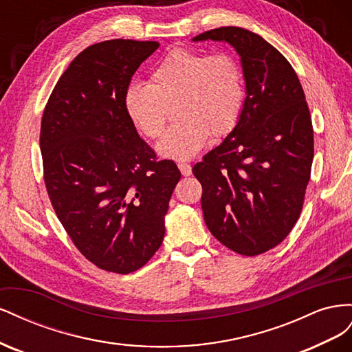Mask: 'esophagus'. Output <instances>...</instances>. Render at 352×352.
Listing matches in <instances>:
<instances>
[{"instance_id":"esophagus-1","label":"esophagus","mask_w":352,"mask_h":352,"mask_svg":"<svg viewBox=\"0 0 352 352\" xmlns=\"http://www.w3.org/2000/svg\"><path fill=\"white\" fill-rule=\"evenodd\" d=\"M177 167H179V170H180V173H182L184 176H189L190 173H192V167H190V164H188V163L179 162V163H177Z\"/></svg>"}]
</instances>
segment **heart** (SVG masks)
<instances>
[{
    "label": "heart",
    "mask_w": 352,
    "mask_h": 352,
    "mask_svg": "<svg viewBox=\"0 0 352 352\" xmlns=\"http://www.w3.org/2000/svg\"><path fill=\"white\" fill-rule=\"evenodd\" d=\"M245 104L243 73L229 52L175 48L151 72V83H132L124 94L131 122L150 140L163 135L170 109L173 124L157 145L163 157L186 160L204 148L211 135H228Z\"/></svg>",
    "instance_id": "b5f03b06"
}]
</instances>
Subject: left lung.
<instances>
[{
	"mask_svg": "<svg viewBox=\"0 0 352 352\" xmlns=\"http://www.w3.org/2000/svg\"><path fill=\"white\" fill-rule=\"evenodd\" d=\"M207 39L236 50L247 97L236 126L192 173L212 236L252 257L279 245L301 214L314 155L311 116L295 70L267 41L235 26L194 38Z\"/></svg>",
	"mask_w": 352,
	"mask_h": 352,
	"instance_id": "obj_1",
	"label": "left lung"
}]
</instances>
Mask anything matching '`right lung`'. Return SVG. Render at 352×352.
<instances>
[{
    "label": "right lung",
    "mask_w": 352,
    "mask_h": 352,
    "mask_svg": "<svg viewBox=\"0 0 352 352\" xmlns=\"http://www.w3.org/2000/svg\"><path fill=\"white\" fill-rule=\"evenodd\" d=\"M155 41L94 44L61 74L41 122L47 192L85 258L127 274L145 265L164 238V216L180 179L157 160L124 109V94Z\"/></svg>",
    "instance_id": "right-lung-1"
}]
</instances>
